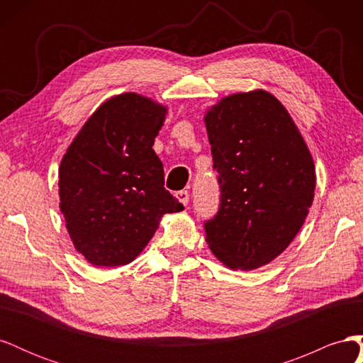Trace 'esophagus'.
Returning <instances> with one entry per match:
<instances>
[{
	"instance_id": "obj_1",
	"label": "esophagus",
	"mask_w": 363,
	"mask_h": 363,
	"mask_svg": "<svg viewBox=\"0 0 363 363\" xmlns=\"http://www.w3.org/2000/svg\"><path fill=\"white\" fill-rule=\"evenodd\" d=\"M175 196H177V200L182 203V204H188L189 203V192L188 191H179L177 194H175Z\"/></svg>"
}]
</instances>
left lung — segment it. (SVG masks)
Wrapping results in <instances>:
<instances>
[{
	"instance_id": "left-lung-1",
	"label": "left lung",
	"mask_w": 363,
	"mask_h": 363,
	"mask_svg": "<svg viewBox=\"0 0 363 363\" xmlns=\"http://www.w3.org/2000/svg\"><path fill=\"white\" fill-rule=\"evenodd\" d=\"M219 207L206 240L228 268L256 269L288 248L309 213L315 164L276 96L235 94L206 115Z\"/></svg>"
}]
</instances>
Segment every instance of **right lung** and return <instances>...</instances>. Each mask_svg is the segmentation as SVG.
<instances>
[{
	"label": "right lung",
	"mask_w": 363,
	"mask_h": 363,
	"mask_svg": "<svg viewBox=\"0 0 363 363\" xmlns=\"http://www.w3.org/2000/svg\"><path fill=\"white\" fill-rule=\"evenodd\" d=\"M164 113L138 94L113 96L62 159L60 211L77 251L95 267L127 265L156 233L160 216L184 208L164 189L152 150Z\"/></svg>",
	"instance_id": "add662e5"
}]
</instances>
